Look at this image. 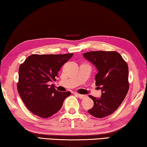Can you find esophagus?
Segmentation results:
<instances>
[{
	"mask_svg": "<svg viewBox=\"0 0 147 147\" xmlns=\"http://www.w3.org/2000/svg\"><path fill=\"white\" fill-rule=\"evenodd\" d=\"M74 94H75L76 96H78V98H80L81 99H83L86 97L85 95H82V94H78V93H74Z\"/></svg>",
	"mask_w": 147,
	"mask_h": 147,
	"instance_id": "esophagus-1",
	"label": "esophagus"
}]
</instances>
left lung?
<instances>
[{
	"mask_svg": "<svg viewBox=\"0 0 147 147\" xmlns=\"http://www.w3.org/2000/svg\"><path fill=\"white\" fill-rule=\"evenodd\" d=\"M83 57L96 67L95 84L102 91L100 98L89 95L94 106L88 112L96 118L107 117L119 108L129 90L128 65L115 51H91Z\"/></svg>",
	"mask_w": 147,
	"mask_h": 147,
	"instance_id": "1",
	"label": "left lung"
}]
</instances>
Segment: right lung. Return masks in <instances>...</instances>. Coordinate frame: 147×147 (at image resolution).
<instances>
[{"mask_svg": "<svg viewBox=\"0 0 147 147\" xmlns=\"http://www.w3.org/2000/svg\"><path fill=\"white\" fill-rule=\"evenodd\" d=\"M73 56L65 55H32L18 70L17 89L24 105L33 114L49 118L57 113L71 92H59L49 85L56 80L58 72Z\"/></svg>", "mask_w": 147, "mask_h": 147, "instance_id": "add662e5", "label": "right lung"}]
</instances>
